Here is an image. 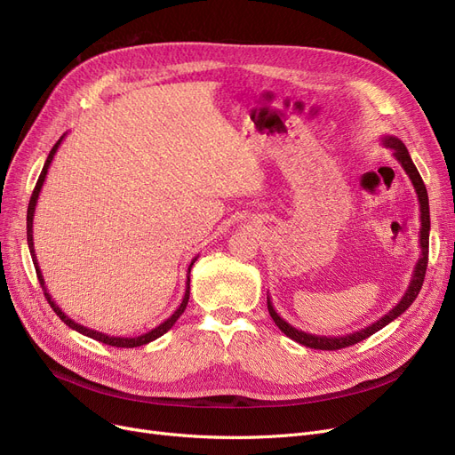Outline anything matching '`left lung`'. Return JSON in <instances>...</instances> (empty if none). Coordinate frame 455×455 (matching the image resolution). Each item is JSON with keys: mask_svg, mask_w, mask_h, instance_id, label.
Masks as SVG:
<instances>
[{"mask_svg": "<svg viewBox=\"0 0 455 455\" xmlns=\"http://www.w3.org/2000/svg\"><path fill=\"white\" fill-rule=\"evenodd\" d=\"M380 143L385 145L387 149H392L395 160L402 164V168L405 170V173L409 175L411 183L416 190V196H418V204H420V222H422V228H420V248H422V253L420 258H418L416 261V267L412 270V276H411V283L405 291V295L402 297V300H399L392 310L388 314H385L383 317H380L379 321L371 323L370 326H366V329L362 331H356L353 334H347V336H315V334H307L304 331H299L295 329V326H291L285 319H282L278 315V312L275 310V306H272L270 302V297H267V307H268V314L272 317V321L276 323L278 329L291 339H295L297 343L304 345V347H310V349H321V351H336V349H343V347H349V345H355L362 339L370 338L371 334L379 332L383 326H387L388 323H392L394 319H397L399 315H402L407 307L414 302V299L418 297V293H420L422 289V283H424V276H426V268H427V248H429V199H427V190H426V185L424 180L420 177V173H418L414 162L405 148V143L395 138V136H383L380 138Z\"/></svg>", "mask_w": 455, "mask_h": 455, "instance_id": "8db88e82", "label": "left lung"}]
</instances>
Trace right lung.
<instances>
[{
    "instance_id": "obj_1",
    "label": "right lung",
    "mask_w": 455,
    "mask_h": 455,
    "mask_svg": "<svg viewBox=\"0 0 455 455\" xmlns=\"http://www.w3.org/2000/svg\"><path fill=\"white\" fill-rule=\"evenodd\" d=\"M63 138H65V134L58 140V143L53 145L52 148V151H50V155H48V158H46V162H44V168H43V172H41V175H39V180H37V185H35V190H33V194H31V199H29V205H28V246H29V253H31V259H33V265H35V270H37V278H39V283H41V287H43V291H44V297H46V300H48V304L52 306V310L56 312L58 315H60V319L65 323V324H68L72 331H76V332H80V334H84V336H87V338H93V339H97V341H102V343H106V345H112V347H140V345H145V343H149V341H153V339H156V338H160L162 334H166L172 326L175 324V321L183 315V312H185V307H187V304H188V299H190V268H192V265L196 263V259L197 258H194L192 259V263H190V267H188V275H187V289H185V297H183V300H180V306L177 307V310L164 321V323H160L158 326H155L153 331H149V332H145V334H141V336H136V338H121V336H108V334H104V332H99V331H93V329H87V326H84V324H80V323H76L75 319H70L61 307L56 304V300L52 299V295L48 293V289H46V285H44V278H43V272H41V268H39V263H37V253H35V246H33V216H35V207H37V199H39V194H41V188H43V185H44V179H46V173H48V168H50V164H52V160H53V155L58 153V149H60V145H61V141H63Z\"/></svg>"
}]
</instances>
